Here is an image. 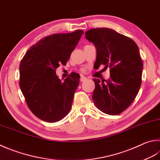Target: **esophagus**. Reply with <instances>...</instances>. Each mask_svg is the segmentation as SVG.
Instances as JSON below:
<instances>
[{
	"instance_id": "1",
	"label": "esophagus",
	"mask_w": 160,
	"mask_h": 160,
	"mask_svg": "<svg viewBox=\"0 0 160 160\" xmlns=\"http://www.w3.org/2000/svg\"><path fill=\"white\" fill-rule=\"evenodd\" d=\"M86 80H87V78L85 77H81V79H80L81 82H85Z\"/></svg>"
}]
</instances>
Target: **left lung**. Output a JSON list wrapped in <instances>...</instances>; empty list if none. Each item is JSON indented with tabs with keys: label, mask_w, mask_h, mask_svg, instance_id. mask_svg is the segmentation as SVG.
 <instances>
[{
	"label": "left lung",
	"mask_w": 160,
	"mask_h": 160,
	"mask_svg": "<svg viewBox=\"0 0 160 160\" xmlns=\"http://www.w3.org/2000/svg\"><path fill=\"white\" fill-rule=\"evenodd\" d=\"M85 34L97 50L94 66L110 68L108 80L93 79L92 100L103 113L118 115L133 102L141 87L143 64L139 49L132 39L110 28H92Z\"/></svg>",
	"instance_id": "left-lung-1"
}]
</instances>
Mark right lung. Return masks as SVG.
I'll use <instances>...</instances> for the list:
<instances>
[{
    "instance_id": "right-lung-1",
    "label": "right lung",
    "mask_w": 160,
    "mask_h": 160,
    "mask_svg": "<svg viewBox=\"0 0 160 160\" xmlns=\"http://www.w3.org/2000/svg\"><path fill=\"white\" fill-rule=\"evenodd\" d=\"M83 33L77 30L47 36L30 48L21 61L20 88L30 110L45 122H58L70 111L80 76L72 72L62 81L56 70L65 65Z\"/></svg>"
}]
</instances>
